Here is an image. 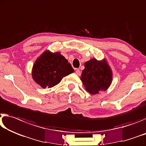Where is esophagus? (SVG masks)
Listing matches in <instances>:
<instances>
[{"label":"esophagus","instance_id":"obj_1","mask_svg":"<svg viewBox=\"0 0 146 146\" xmlns=\"http://www.w3.org/2000/svg\"><path fill=\"white\" fill-rule=\"evenodd\" d=\"M76 74H77L78 76H80L81 75V72L80 70H78V69H76Z\"/></svg>","mask_w":146,"mask_h":146}]
</instances>
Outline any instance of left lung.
<instances>
[{"label": "left lung", "mask_w": 146, "mask_h": 146, "mask_svg": "<svg viewBox=\"0 0 146 146\" xmlns=\"http://www.w3.org/2000/svg\"><path fill=\"white\" fill-rule=\"evenodd\" d=\"M81 80L86 90L91 94L106 91L113 80V72L106 59L98 61L94 58L85 63Z\"/></svg>", "instance_id": "obj_1"}]
</instances>
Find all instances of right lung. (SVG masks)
Listing matches in <instances>:
<instances>
[{
  "label": "right lung",
  "mask_w": 146,
  "mask_h": 146,
  "mask_svg": "<svg viewBox=\"0 0 146 146\" xmlns=\"http://www.w3.org/2000/svg\"><path fill=\"white\" fill-rule=\"evenodd\" d=\"M74 72L67 59L60 52L44 51L33 64V80L43 89L58 84L63 78Z\"/></svg>",
  "instance_id": "obj_1"
}]
</instances>
